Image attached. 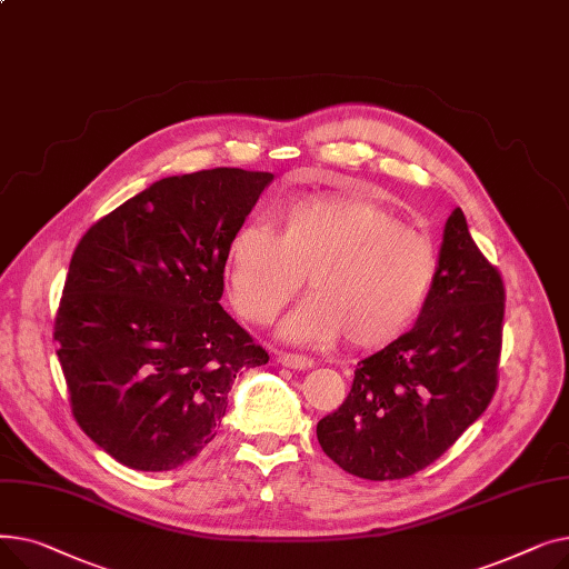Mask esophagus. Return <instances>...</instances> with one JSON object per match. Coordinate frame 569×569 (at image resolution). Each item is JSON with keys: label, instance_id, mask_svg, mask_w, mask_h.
<instances>
[{"label": "esophagus", "instance_id": "esophagus-1", "mask_svg": "<svg viewBox=\"0 0 569 569\" xmlns=\"http://www.w3.org/2000/svg\"><path fill=\"white\" fill-rule=\"evenodd\" d=\"M277 360L288 367V369H309L313 367V360L307 355H297V352H279Z\"/></svg>", "mask_w": 569, "mask_h": 569}]
</instances>
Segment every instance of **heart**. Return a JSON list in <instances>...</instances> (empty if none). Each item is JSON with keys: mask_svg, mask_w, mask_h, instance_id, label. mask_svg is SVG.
I'll return each mask as SVG.
<instances>
[{"mask_svg": "<svg viewBox=\"0 0 569 569\" xmlns=\"http://www.w3.org/2000/svg\"><path fill=\"white\" fill-rule=\"evenodd\" d=\"M281 232L239 226L226 272L237 311L269 322L305 283L311 295L283 322V337L327 346L346 337L357 350L399 339L422 311L436 279L427 237L357 193H313L286 204Z\"/></svg>", "mask_w": 569, "mask_h": 569, "instance_id": "1", "label": "heart"}]
</instances>
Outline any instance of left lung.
I'll return each mask as SVG.
<instances>
[{"mask_svg":"<svg viewBox=\"0 0 569 569\" xmlns=\"http://www.w3.org/2000/svg\"><path fill=\"white\" fill-rule=\"evenodd\" d=\"M502 316V277L457 207L420 318L357 365L346 401L316 427L322 452L376 482L431 466L496 395Z\"/></svg>","mask_w":569,"mask_h":569,"instance_id":"8db88e82","label":"left lung"}]
</instances>
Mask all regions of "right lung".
Masks as SVG:
<instances>
[{"instance_id": "1", "label": "right lung", "mask_w": 569, "mask_h": 569, "mask_svg": "<svg viewBox=\"0 0 569 569\" xmlns=\"http://www.w3.org/2000/svg\"><path fill=\"white\" fill-rule=\"evenodd\" d=\"M272 179L166 177L78 242L52 339L78 427L119 463L161 472L198 457L237 373L269 362L219 300L230 237Z\"/></svg>"}]
</instances>
